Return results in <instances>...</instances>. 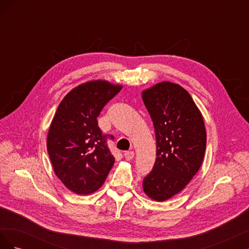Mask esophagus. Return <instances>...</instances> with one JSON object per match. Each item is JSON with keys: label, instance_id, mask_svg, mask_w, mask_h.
<instances>
[{"label": "esophagus", "instance_id": "obj_1", "mask_svg": "<svg viewBox=\"0 0 249 249\" xmlns=\"http://www.w3.org/2000/svg\"><path fill=\"white\" fill-rule=\"evenodd\" d=\"M124 158H125V160L130 161V160H132L133 158H134L135 153L133 152V150H127V152H125V153L124 154Z\"/></svg>", "mask_w": 249, "mask_h": 249}]
</instances>
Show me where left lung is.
<instances>
[{
	"label": "left lung",
	"mask_w": 249,
	"mask_h": 249,
	"mask_svg": "<svg viewBox=\"0 0 249 249\" xmlns=\"http://www.w3.org/2000/svg\"><path fill=\"white\" fill-rule=\"evenodd\" d=\"M142 100L157 143L156 162L143 179V191L156 201H165L182 191L200 168L207 143L205 123L189 92L175 83H158L142 91Z\"/></svg>",
	"instance_id": "obj_1"
}]
</instances>
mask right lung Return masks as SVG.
Masks as SVG:
<instances>
[{
	"label": "right lung",
	"mask_w": 249,
	"mask_h": 249,
	"mask_svg": "<svg viewBox=\"0 0 249 249\" xmlns=\"http://www.w3.org/2000/svg\"><path fill=\"white\" fill-rule=\"evenodd\" d=\"M122 85L89 81L73 88L60 103L52 120L47 147L53 168L71 191L86 195L99 190L114 164L97 116Z\"/></svg>",
	"instance_id": "right-lung-1"
}]
</instances>
